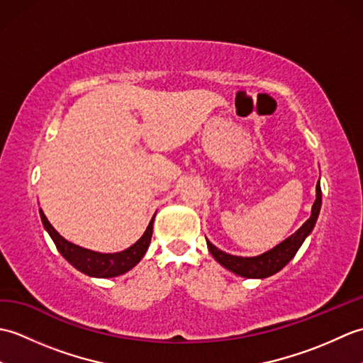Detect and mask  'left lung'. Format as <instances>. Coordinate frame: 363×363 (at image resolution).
I'll list each match as a JSON object with an SVG mask.
<instances>
[{
  "instance_id": "obj_1",
  "label": "left lung",
  "mask_w": 363,
  "mask_h": 363,
  "mask_svg": "<svg viewBox=\"0 0 363 363\" xmlns=\"http://www.w3.org/2000/svg\"><path fill=\"white\" fill-rule=\"evenodd\" d=\"M321 209V187L320 181L317 184V199L312 206V215L303 226H301L295 234L285 238L282 243L274 246L273 250H269L260 256L256 257H240V256H230L225 251L218 250L217 246H213L209 240H207V248H209L213 259L221 264L229 272H233L242 277H248V279H264V277L272 276L289 264V262L295 257L299 246L303 245L306 237L312 233V229L317 223L318 213Z\"/></svg>"
}]
</instances>
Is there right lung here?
Returning a JSON list of instances; mask_svg holds the SVG:
<instances>
[{"instance_id": "right-lung-1", "label": "right lung", "mask_w": 363, "mask_h": 363, "mask_svg": "<svg viewBox=\"0 0 363 363\" xmlns=\"http://www.w3.org/2000/svg\"><path fill=\"white\" fill-rule=\"evenodd\" d=\"M40 218L45 229L48 230L50 237L52 238L54 245H56L57 251L62 254L65 260L70 262V264L76 269H79L81 273L91 277H115V276L125 274L130 268H134L138 262L142 260V257L145 256V252L151 243L152 221H154V217H152L148 228L145 230V234L138 238L133 246H129L128 250L106 254V252H96L91 250L81 248V246L65 240V238L51 226V223L45 217L42 209H40Z\"/></svg>"}]
</instances>
